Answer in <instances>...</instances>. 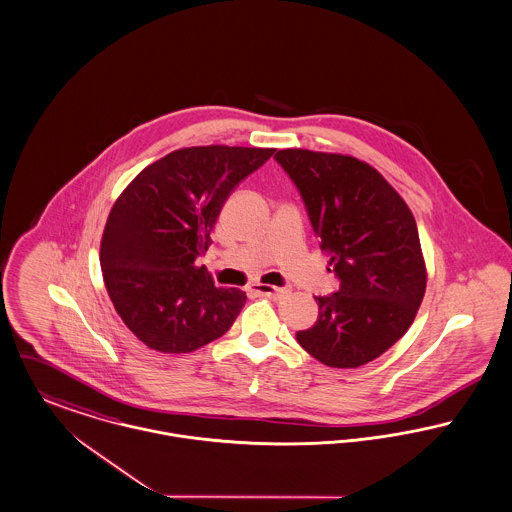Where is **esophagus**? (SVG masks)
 <instances>
[{
  "label": "esophagus",
  "instance_id": "34e87169",
  "mask_svg": "<svg viewBox=\"0 0 512 512\" xmlns=\"http://www.w3.org/2000/svg\"><path fill=\"white\" fill-rule=\"evenodd\" d=\"M253 290L259 294V296H265V298H271V300H282L290 294L288 288H276V286H267V284H255Z\"/></svg>",
  "mask_w": 512,
  "mask_h": 512
}]
</instances>
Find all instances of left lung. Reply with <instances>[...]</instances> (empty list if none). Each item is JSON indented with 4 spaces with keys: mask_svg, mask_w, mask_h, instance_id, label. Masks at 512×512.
I'll list each match as a JSON object with an SVG mask.
<instances>
[{
    "mask_svg": "<svg viewBox=\"0 0 512 512\" xmlns=\"http://www.w3.org/2000/svg\"><path fill=\"white\" fill-rule=\"evenodd\" d=\"M275 159L341 280L335 294L315 298L317 321L296 339L325 366L358 368L405 335L423 302L427 269L415 218L394 187L353 156L288 148Z\"/></svg>",
    "mask_w": 512,
    "mask_h": 512,
    "instance_id": "obj_1",
    "label": "left lung"
}]
</instances>
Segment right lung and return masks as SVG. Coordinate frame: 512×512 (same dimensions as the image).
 I'll return each mask as SVG.
<instances>
[{
    "mask_svg": "<svg viewBox=\"0 0 512 512\" xmlns=\"http://www.w3.org/2000/svg\"><path fill=\"white\" fill-rule=\"evenodd\" d=\"M275 148L197 146L142 169L120 193L101 239V271L124 325L150 349L193 353L222 337L245 306L197 257L237 185Z\"/></svg>",
    "mask_w": 512,
    "mask_h": 512,
    "instance_id": "add662e5",
    "label": "right lung"
}]
</instances>
